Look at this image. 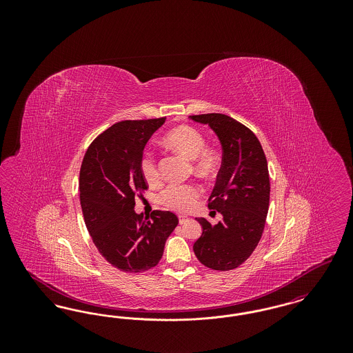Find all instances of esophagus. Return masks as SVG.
Segmentation results:
<instances>
[{
  "mask_svg": "<svg viewBox=\"0 0 353 353\" xmlns=\"http://www.w3.org/2000/svg\"><path fill=\"white\" fill-rule=\"evenodd\" d=\"M188 221H189V219H188L186 216H179V223H180V225H184Z\"/></svg>",
  "mask_w": 353,
  "mask_h": 353,
  "instance_id": "1",
  "label": "esophagus"
}]
</instances>
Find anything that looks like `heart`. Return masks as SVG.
Wrapping results in <instances>:
<instances>
[{
    "label": "heart",
    "mask_w": 353,
    "mask_h": 353,
    "mask_svg": "<svg viewBox=\"0 0 353 353\" xmlns=\"http://www.w3.org/2000/svg\"><path fill=\"white\" fill-rule=\"evenodd\" d=\"M163 144L185 160L192 161L193 172L200 177L209 179L219 169V156L216 152L206 148L205 137L190 125H180L170 130L164 136ZM140 170L148 184L154 185L160 181V172L151 156L147 154L141 159ZM199 197L200 190L194 185H170L161 194V202L172 210L188 212L194 206Z\"/></svg>",
    "instance_id": "1"
}]
</instances>
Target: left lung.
<instances>
[{"label":"left lung","instance_id":"8db88e82","mask_svg":"<svg viewBox=\"0 0 353 353\" xmlns=\"http://www.w3.org/2000/svg\"><path fill=\"white\" fill-rule=\"evenodd\" d=\"M189 118L209 125L222 147V164L208 205L221 213L222 221L212 225L197 219L202 234L193 252L209 269L233 270L252 255L265 229L270 203L268 160L256 136L234 119L222 114Z\"/></svg>","mask_w":353,"mask_h":353}]
</instances>
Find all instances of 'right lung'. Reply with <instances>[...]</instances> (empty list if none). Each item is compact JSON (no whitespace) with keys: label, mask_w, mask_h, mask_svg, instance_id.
I'll return each mask as SVG.
<instances>
[{"label":"right lung","mask_w":353,"mask_h":353,"mask_svg":"<svg viewBox=\"0 0 353 353\" xmlns=\"http://www.w3.org/2000/svg\"><path fill=\"white\" fill-rule=\"evenodd\" d=\"M165 118L119 121L88 147L79 174L84 223L97 249L114 268L143 272L163 256L176 214L134 213V196L147 189L140 170L143 152Z\"/></svg>","instance_id":"1"}]
</instances>
